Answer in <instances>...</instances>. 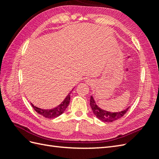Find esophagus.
Listing matches in <instances>:
<instances>
[{
    "mask_svg": "<svg viewBox=\"0 0 159 159\" xmlns=\"http://www.w3.org/2000/svg\"><path fill=\"white\" fill-rule=\"evenodd\" d=\"M92 80H91V79H89V78H87L85 80V83L87 84H88V85H90V84H92Z\"/></svg>",
    "mask_w": 159,
    "mask_h": 159,
    "instance_id": "34e87169",
    "label": "esophagus"
}]
</instances>
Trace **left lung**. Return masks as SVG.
I'll use <instances>...</instances> for the list:
<instances>
[{"mask_svg": "<svg viewBox=\"0 0 159 159\" xmlns=\"http://www.w3.org/2000/svg\"><path fill=\"white\" fill-rule=\"evenodd\" d=\"M89 104L94 115L99 120L103 122H113L114 121H116V120L121 118L127 113L128 109H129V107L125 110L119 112L108 111L102 109L98 107V105L96 104L95 102L93 96H91Z\"/></svg>", "mask_w": 159, "mask_h": 159, "instance_id": "left-lung-1", "label": "left lung"}]
</instances>
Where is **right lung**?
I'll list each match as a JSON object with an SVG mask.
<instances>
[{"label": "right lung", "instance_id": "right-lung-1", "mask_svg": "<svg viewBox=\"0 0 159 159\" xmlns=\"http://www.w3.org/2000/svg\"><path fill=\"white\" fill-rule=\"evenodd\" d=\"M71 93V92L69 93V94L66 96V98H65V99L63 101V102L61 103V104H60L58 106H57L53 109H41L35 106V105H34L32 103H30L34 109L38 114L42 115L43 117H44L46 118L53 119V118L60 116V115H61L65 111V110L66 109L67 107H68L70 102Z\"/></svg>", "mask_w": 159, "mask_h": 159}]
</instances>
